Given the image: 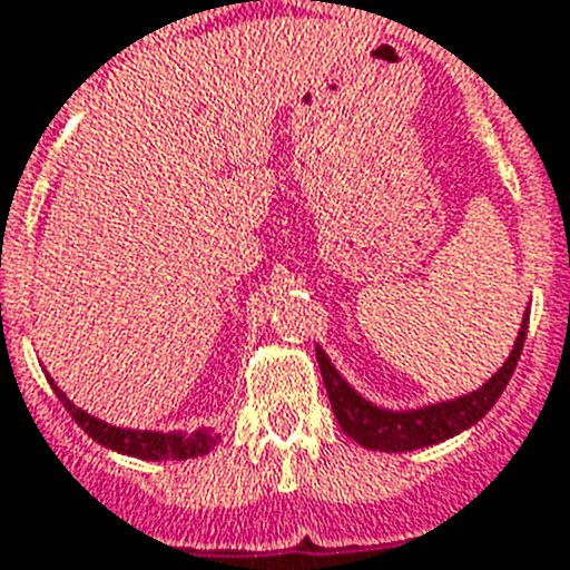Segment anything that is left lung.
Segmentation results:
<instances>
[{"label": "left lung", "instance_id": "obj_1", "mask_svg": "<svg viewBox=\"0 0 570 570\" xmlns=\"http://www.w3.org/2000/svg\"><path fill=\"white\" fill-rule=\"evenodd\" d=\"M525 332L528 312L520 323V332H517L509 361L502 363L497 374H491L489 383H483L476 392H469L454 400H443V403H432V406L423 409H409V412L381 409L368 403L366 397H361L355 389L343 381L341 372L332 366V361L321 346H317V366H321L323 386H326V394H330L332 412H335L337 423H341V429L348 438L372 451H414L443 443V440L465 432L469 425H474L476 420H483L491 412V406L500 400L502 389L509 386L511 374H514L520 352L525 346Z\"/></svg>", "mask_w": 570, "mask_h": 570}]
</instances>
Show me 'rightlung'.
Wrapping results in <instances>:
<instances>
[{"instance_id": "add662e5", "label": "right lung", "mask_w": 570, "mask_h": 570, "mask_svg": "<svg viewBox=\"0 0 570 570\" xmlns=\"http://www.w3.org/2000/svg\"><path fill=\"white\" fill-rule=\"evenodd\" d=\"M56 397L61 400V406L68 409L70 417L85 429L90 438L105 449L119 451L127 458H141V460H193L207 454L209 449L222 443V434L215 429H198V432H141V429H121V425H110L105 420L87 414L85 409L73 406L68 394L61 392L53 381Z\"/></svg>"}]
</instances>
